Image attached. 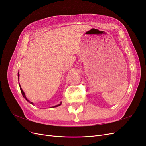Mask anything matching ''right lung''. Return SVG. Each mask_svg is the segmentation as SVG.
<instances>
[{
	"instance_id": "1",
	"label": "right lung",
	"mask_w": 146,
	"mask_h": 146,
	"mask_svg": "<svg viewBox=\"0 0 146 146\" xmlns=\"http://www.w3.org/2000/svg\"><path fill=\"white\" fill-rule=\"evenodd\" d=\"M17 76H18V79H19V74L18 73V74H17ZM19 86H20V90H21V93H22V94H23V97H24V98L26 99V100H27L28 102H29V103L30 104H32L33 105V103L32 102H30L27 98H25V94H24V91H23V90H22V88H21V86H20V84H19ZM61 104V102L60 104H58V105H55V106H54V107H58V106H60V105Z\"/></svg>"
}]
</instances>
